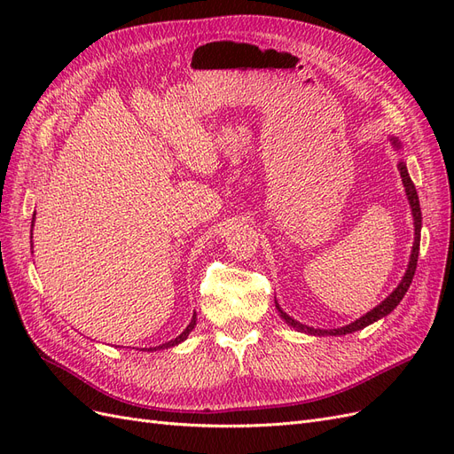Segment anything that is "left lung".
I'll use <instances>...</instances> for the list:
<instances>
[{"label":"left lung","instance_id":"left-lung-1","mask_svg":"<svg viewBox=\"0 0 454 454\" xmlns=\"http://www.w3.org/2000/svg\"><path fill=\"white\" fill-rule=\"evenodd\" d=\"M388 140L394 147V151L397 155H400V160H397V170H400V176H402V182H403V187H405V195H407V200H409V206H411V215H413V225H415V240H413V246H411V255H409V263H407V269L403 272V277L400 280V284H397L394 287V292L380 301V303L371 309L369 312H365L364 316H360L358 320H354L347 325L342 327H337V329H314V327H309L305 324H301L297 320H294L290 314L284 312L282 307L278 305V301L274 299V305H277V310L280 314V318L294 327L295 332L299 333H307V335H314V337H325V335H347V333H354V332H360V329L375 324L377 320L384 318V316H388L397 305H400V301L403 299V295L407 294L411 282H413V277H415V270H417V261H419V248H420V229H422V214H420V202H419V195H417V189H415V184L411 182V176L407 172V164L403 160V145L400 142V138H395V136L388 134Z\"/></svg>","mask_w":454,"mask_h":454}]
</instances>
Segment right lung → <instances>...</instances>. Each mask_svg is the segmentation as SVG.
Returning a JSON list of instances; mask_svg holds the SVG:
<instances>
[{"instance_id":"1","label":"right lung","mask_w":454,"mask_h":454,"mask_svg":"<svg viewBox=\"0 0 454 454\" xmlns=\"http://www.w3.org/2000/svg\"><path fill=\"white\" fill-rule=\"evenodd\" d=\"M34 222H35V212H34V217H32V231H34ZM30 231V235H34V232ZM30 239H34V237H30ZM32 242V240H30ZM32 248H34V244H32ZM195 325H197V312H193V318H191V322H189V325L184 329V332L177 335L176 339H172V340H168V342H162V345H159V347H153V348H145L147 352H153V350H167V348H172V347H177L180 345V342H184L187 337H189V333L193 332L195 329Z\"/></svg>"}]
</instances>
